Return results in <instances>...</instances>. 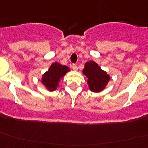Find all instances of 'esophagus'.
<instances>
[{
  "instance_id": "obj_1",
  "label": "esophagus",
  "mask_w": 148,
  "mask_h": 148,
  "mask_svg": "<svg viewBox=\"0 0 148 148\" xmlns=\"http://www.w3.org/2000/svg\"><path fill=\"white\" fill-rule=\"evenodd\" d=\"M72 68L74 70H78V66H77L76 64H72Z\"/></svg>"
}]
</instances>
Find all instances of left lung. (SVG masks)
Instances as JSON below:
<instances>
[{
    "mask_svg": "<svg viewBox=\"0 0 148 148\" xmlns=\"http://www.w3.org/2000/svg\"><path fill=\"white\" fill-rule=\"evenodd\" d=\"M83 73L88 78L87 84L90 90L94 92L102 91L110 79V75L94 61H89L86 63Z\"/></svg>",
    "mask_w": 148,
    "mask_h": 148,
    "instance_id": "obj_1",
    "label": "left lung"
}]
</instances>
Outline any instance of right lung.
<instances>
[{"label":"right lung","mask_w":148,"mask_h":148,"mask_svg":"<svg viewBox=\"0 0 148 148\" xmlns=\"http://www.w3.org/2000/svg\"><path fill=\"white\" fill-rule=\"evenodd\" d=\"M69 71L70 68L67 66L62 65L58 62L53 63L49 70L42 75L41 83L49 91H55L62 78Z\"/></svg>","instance_id":"right-lung-1"}]
</instances>
